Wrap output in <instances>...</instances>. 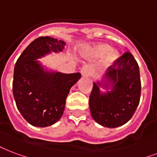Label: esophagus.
I'll return each mask as SVG.
<instances>
[{
    "label": "esophagus",
    "mask_w": 157,
    "mask_h": 157,
    "mask_svg": "<svg viewBox=\"0 0 157 157\" xmlns=\"http://www.w3.org/2000/svg\"><path fill=\"white\" fill-rule=\"evenodd\" d=\"M91 72V68L89 66H84L81 69V73L83 76H90Z\"/></svg>",
    "instance_id": "obj_1"
}]
</instances>
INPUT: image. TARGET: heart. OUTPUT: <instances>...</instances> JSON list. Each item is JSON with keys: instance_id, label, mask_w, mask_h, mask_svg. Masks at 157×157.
Wrapping results in <instances>:
<instances>
[{"instance_id": "1", "label": "heart", "mask_w": 157, "mask_h": 157, "mask_svg": "<svg viewBox=\"0 0 157 157\" xmlns=\"http://www.w3.org/2000/svg\"><path fill=\"white\" fill-rule=\"evenodd\" d=\"M91 54L94 57L105 56V65L110 66L115 63L118 58V52L116 50H110V47L107 44H98L91 48Z\"/></svg>"}]
</instances>
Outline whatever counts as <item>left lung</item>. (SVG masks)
<instances>
[{"mask_svg":"<svg viewBox=\"0 0 157 157\" xmlns=\"http://www.w3.org/2000/svg\"><path fill=\"white\" fill-rule=\"evenodd\" d=\"M105 77L111 82L110 91L101 93L100 82L93 84L89 100L90 113L100 125L117 128L130 120L139 105V67L131 52H127L109 67ZM105 86L108 88L107 83Z\"/></svg>","mask_w":157,"mask_h":157,"instance_id":"1","label":"left lung"}]
</instances>
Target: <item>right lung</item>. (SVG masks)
Here are the masks:
<instances>
[{
	"instance_id": "right-lung-1",
	"label": "right lung",
	"mask_w": 157,
	"mask_h": 157,
	"mask_svg": "<svg viewBox=\"0 0 157 157\" xmlns=\"http://www.w3.org/2000/svg\"><path fill=\"white\" fill-rule=\"evenodd\" d=\"M65 42L46 36L34 39L15 63L13 95L17 109L29 124L35 127L51 126L64 112L71 87L81 73L48 72L37 61L51 52L64 49Z\"/></svg>"
}]
</instances>
